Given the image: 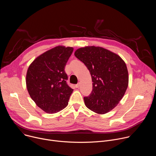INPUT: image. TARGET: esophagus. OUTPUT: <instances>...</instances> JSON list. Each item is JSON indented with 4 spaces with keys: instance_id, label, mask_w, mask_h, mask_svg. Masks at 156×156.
Here are the masks:
<instances>
[{
    "instance_id": "esophagus-1",
    "label": "esophagus",
    "mask_w": 156,
    "mask_h": 156,
    "mask_svg": "<svg viewBox=\"0 0 156 156\" xmlns=\"http://www.w3.org/2000/svg\"><path fill=\"white\" fill-rule=\"evenodd\" d=\"M79 86H80V83H79L75 85V87H79Z\"/></svg>"
}]
</instances>
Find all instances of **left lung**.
<instances>
[{
  "instance_id": "obj_1",
  "label": "left lung",
  "mask_w": 156,
  "mask_h": 156,
  "mask_svg": "<svg viewBox=\"0 0 156 156\" xmlns=\"http://www.w3.org/2000/svg\"><path fill=\"white\" fill-rule=\"evenodd\" d=\"M74 54L86 65L93 82L91 93L84 97L86 106L99 114L108 112L119 103L128 87L125 62L118 55L100 47L80 48Z\"/></svg>"
}]
</instances>
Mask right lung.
<instances>
[{
	"instance_id": "1",
	"label": "right lung",
	"mask_w": 156,
	"mask_h": 156,
	"mask_svg": "<svg viewBox=\"0 0 156 156\" xmlns=\"http://www.w3.org/2000/svg\"><path fill=\"white\" fill-rule=\"evenodd\" d=\"M73 48L55 47L37 57L28 69V91L36 105L49 114L59 112L68 105L73 90L67 84L65 72Z\"/></svg>"
}]
</instances>
